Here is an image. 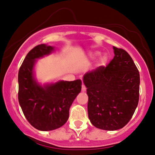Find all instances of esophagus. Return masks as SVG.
<instances>
[{
  "mask_svg": "<svg viewBox=\"0 0 155 155\" xmlns=\"http://www.w3.org/2000/svg\"><path fill=\"white\" fill-rule=\"evenodd\" d=\"M82 91H86V87H85V85H84V84L82 85Z\"/></svg>",
  "mask_w": 155,
  "mask_h": 155,
  "instance_id": "esophagus-1",
  "label": "esophagus"
}]
</instances>
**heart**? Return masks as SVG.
<instances>
[{"label": "heart", "instance_id": "heart-1", "mask_svg": "<svg viewBox=\"0 0 155 155\" xmlns=\"http://www.w3.org/2000/svg\"><path fill=\"white\" fill-rule=\"evenodd\" d=\"M99 54H100L99 52H95V53H94V56H97V55H99ZM107 60V57L106 55H104V56H102L100 59L101 64H102V65L105 64Z\"/></svg>", "mask_w": 155, "mask_h": 155}]
</instances>
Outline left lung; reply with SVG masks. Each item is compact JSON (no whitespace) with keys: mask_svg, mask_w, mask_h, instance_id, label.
<instances>
[{"mask_svg":"<svg viewBox=\"0 0 155 155\" xmlns=\"http://www.w3.org/2000/svg\"><path fill=\"white\" fill-rule=\"evenodd\" d=\"M114 57L83 77L88 96V114L97 128L117 130L131 120L139 99V72L130 55L113 47Z\"/></svg>","mask_w":155,"mask_h":155,"instance_id":"8db88e82","label":"left lung"}]
</instances>
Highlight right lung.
<instances>
[{"instance_id":"add662e5","label":"right lung","mask_w":155,"mask_h":155,"mask_svg":"<svg viewBox=\"0 0 155 155\" xmlns=\"http://www.w3.org/2000/svg\"><path fill=\"white\" fill-rule=\"evenodd\" d=\"M54 48L41 44L33 48L18 73V100L24 116L35 129L49 131L60 128L69 118V110L81 91L82 81H60L42 87L33 77L35 59L49 54Z\"/></svg>"}]
</instances>
